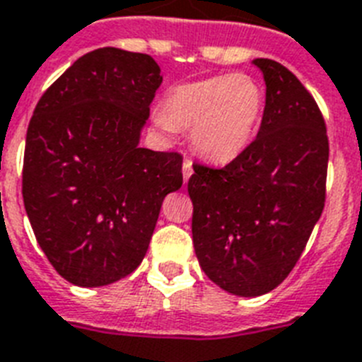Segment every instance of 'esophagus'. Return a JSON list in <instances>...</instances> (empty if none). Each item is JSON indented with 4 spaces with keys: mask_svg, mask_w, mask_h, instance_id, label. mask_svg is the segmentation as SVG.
I'll list each match as a JSON object with an SVG mask.
<instances>
[{
    "mask_svg": "<svg viewBox=\"0 0 362 362\" xmlns=\"http://www.w3.org/2000/svg\"><path fill=\"white\" fill-rule=\"evenodd\" d=\"M182 173H184V182L189 180V177L193 175V163H191L189 158H185L184 163H182Z\"/></svg>",
    "mask_w": 362,
    "mask_h": 362,
    "instance_id": "34e87169",
    "label": "esophagus"
}]
</instances>
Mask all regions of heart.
<instances>
[{
  "label": "heart",
  "mask_w": 362,
  "mask_h": 362,
  "mask_svg": "<svg viewBox=\"0 0 362 362\" xmlns=\"http://www.w3.org/2000/svg\"><path fill=\"white\" fill-rule=\"evenodd\" d=\"M264 109L262 87L246 74L211 76L168 90L153 122L165 134L191 127L194 149L207 160L228 163L253 140Z\"/></svg>",
  "instance_id": "b5f03b06"
}]
</instances>
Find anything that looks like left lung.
Segmentation results:
<instances>
[{"label":"left lung","instance_id":"8db88e82","mask_svg":"<svg viewBox=\"0 0 362 362\" xmlns=\"http://www.w3.org/2000/svg\"><path fill=\"white\" fill-rule=\"evenodd\" d=\"M266 81L259 134L220 169L194 163V253L209 279L259 297L295 268L326 200L328 134L319 105L279 62L257 58Z\"/></svg>","mask_w":362,"mask_h":362}]
</instances>
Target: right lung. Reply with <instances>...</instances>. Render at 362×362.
<instances>
[{
  "instance_id": "right-lung-1",
  "label": "right lung",
  "mask_w": 362,
  "mask_h": 362,
  "mask_svg": "<svg viewBox=\"0 0 362 362\" xmlns=\"http://www.w3.org/2000/svg\"><path fill=\"white\" fill-rule=\"evenodd\" d=\"M162 83L149 54L103 47L43 93L27 129L25 211L52 268L96 288L140 266L182 155L140 147Z\"/></svg>"
}]
</instances>
